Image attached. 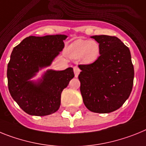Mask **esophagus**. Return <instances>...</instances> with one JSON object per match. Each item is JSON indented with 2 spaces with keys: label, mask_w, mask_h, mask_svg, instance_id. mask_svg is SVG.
Instances as JSON below:
<instances>
[{
  "label": "esophagus",
  "mask_w": 146,
  "mask_h": 146,
  "mask_svg": "<svg viewBox=\"0 0 146 146\" xmlns=\"http://www.w3.org/2000/svg\"><path fill=\"white\" fill-rule=\"evenodd\" d=\"M73 71H74V74H75V77L76 78H77L78 76V74L80 73V69L78 68H77V67H74V68H73Z\"/></svg>",
  "instance_id": "34e87169"
}]
</instances>
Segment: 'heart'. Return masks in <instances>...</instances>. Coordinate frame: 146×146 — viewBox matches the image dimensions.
Listing matches in <instances>:
<instances>
[{"instance_id": "b5f03b06", "label": "heart", "mask_w": 146, "mask_h": 146, "mask_svg": "<svg viewBox=\"0 0 146 146\" xmlns=\"http://www.w3.org/2000/svg\"><path fill=\"white\" fill-rule=\"evenodd\" d=\"M101 48L96 40H77L68 47V54L73 59H78L87 64L95 62L100 56Z\"/></svg>"}]
</instances>
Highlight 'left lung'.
I'll list each match as a JSON object with an SVG mask.
<instances>
[{"label": "left lung", "mask_w": 146, "mask_h": 146, "mask_svg": "<svg viewBox=\"0 0 146 146\" xmlns=\"http://www.w3.org/2000/svg\"><path fill=\"white\" fill-rule=\"evenodd\" d=\"M91 38L99 43L101 55L92 64L78 65L81 93L90 111L110 113L122 106L131 94L134 76L131 53L116 36Z\"/></svg>", "instance_id": "1"}]
</instances>
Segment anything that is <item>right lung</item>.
<instances>
[{
    "mask_svg": "<svg viewBox=\"0 0 146 146\" xmlns=\"http://www.w3.org/2000/svg\"><path fill=\"white\" fill-rule=\"evenodd\" d=\"M67 37L64 35L30 36L13 48L7 67L9 90L29 115L45 116L59 110L62 92L74 77L73 68L48 70L37 81L31 78L51 64L64 48Z\"/></svg>",
    "mask_w": 146,
    "mask_h": 146,
    "instance_id": "add662e5",
    "label": "right lung"
}]
</instances>
